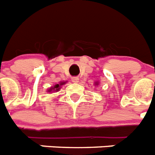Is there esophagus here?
<instances>
[{
    "mask_svg": "<svg viewBox=\"0 0 155 155\" xmlns=\"http://www.w3.org/2000/svg\"><path fill=\"white\" fill-rule=\"evenodd\" d=\"M72 82H74V83H78L79 82V78H77V77H74V78H72Z\"/></svg>",
    "mask_w": 155,
    "mask_h": 155,
    "instance_id": "1",
    "label": "esophagus"
}]
</instances>
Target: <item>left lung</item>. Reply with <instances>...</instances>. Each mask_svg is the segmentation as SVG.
<instances>
[{
	"label": "left lung",
	"instance_id": "left-lung-1",
	"mask_svg": "<svg viewBox=\"0 0 155 155\" xmlns=\"http://www.w3.org/2000/svg\"><path fill=\"white\" fill-rule=\"evenodd\" d=\"M99 84H100V82H99L98 81H95L94 82V85H99Z\"/></svg>",
	"mask_w": 155,
	"mask_h": 155
}]
</instances>
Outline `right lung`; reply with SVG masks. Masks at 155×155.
Segmentation results:
<instances>
[{
    "mask_svg": "<svg viewBox=\"0 0 155 155\" xmlns=\"http://www.w3.org/2000/svg\"><path fill=\"white\" fill-rule=\"evenodd\" d=\"M65 83H66V81H60L58 84H55V85H52L51 87H49V89H47V92H58L61 88V86L65 85Z\"/></svg>",
    "mask_w": 155,
    "mask_h": 155,
    "instance_id": "obj_1",
    "label": "right lung"
}]
</instances>
